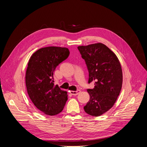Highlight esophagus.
Here are the masks:
<instances>
[{
	"instance_id": "esophagus-1",
	"label": "esophagus",
	"mask_w": 147,
	"mask_h": 147,
	"mask_svg": "<svg viewBox=\"0 0 147 147\" xmlns=\"http://www.w3.org/2000/svg\"><path fill=\"white\" fill-rule=\"evenodd\" d=\"M69 94H71L73 95H78L80 93V90H77V91L70 90V91H69Z\"/></svg>"
}]
</instances>
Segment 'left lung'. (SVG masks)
Masks as SVG:
<instances>
[{"mask_svg":"<svg viewBox=\"0 0 147 147\" xmlns=\"http://www.w3.org/2000/svg\"><path fill=\"white\" fill-rule=\"evenodd\" d=\"M89 71V81L95 82L93 89H88L90 99L84 110L98 117L114 105L122 87L123 73L116 55L102 43L78 47Z\"/></svg>","mask_w":147,"mask_h":147,"instance_id":"obj_1","label":"left lung"}]
</instances>
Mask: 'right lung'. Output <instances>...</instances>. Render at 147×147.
I'll return each instance as SVG.
<instances>
[{
  "label": "right lung",
  "mask_w": 147,
  "mask_h": 147,
  "mask_svg": "<svg viewBox=\"0 0 147 147\" xmlns=\"http://www.w3.org/2000/svg\"><path fill=\"white\" fill-rule=\"evenodd\" d=\"M69 54L67 48L48 46L38 49L29 59L26 73L27 91L34 106L45 114L57 115L64 109L67 92L54 84L53 74Z\"/></svg>",
  "instance_id": "right-lung-1"
}]
</instances>
